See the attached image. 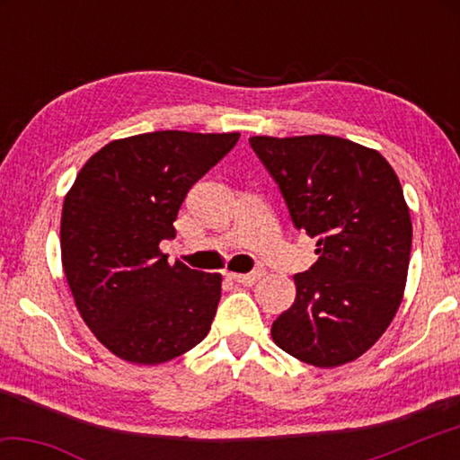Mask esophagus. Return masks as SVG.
<instances>
[{
	"label": "esophagus",
	"instance_id": "34e87169",
	"mask_svg": "<svg viewBox=\"0 0 460 460\" xmlns=\"http://www.w3.org/2000/svg\"><path fill=\"white\" fill-rule=\"evenodd\" d=\"M263 276H266V270H253V271H249V274H229L233 282L243 284V286H253Z\"/></svg>",
	"mask_w": 460,
	"mask_h": 460
}]
</instances>
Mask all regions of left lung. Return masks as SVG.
I'll use <instances>...</instances> for the list:
<instances>
[{"label":"left lung","instance_id":"left-lung-1","mask_svg":"<svg viewBox=\"0 0 460 460\" xmlns=\"http://www.w3.org/2000/svg\"><path fill=\"white\" fill-rule=\"evenodd\" d=\"M318 260L296 274L271 339L321 369L351 363L392 324L408 279L411 221L398 174L377 150L334 136L249 137Z\"/></svg>","mask_w":460,"mask_h":460}]
</instances>
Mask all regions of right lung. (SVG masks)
<instances>
[{
  "instance_id": "add662e5",
  "label": "right lung",
  "mask_w": 460,
  "mask_h": 460,
  "mask_svg": "<svg viewBox=\"0 0 460 460\" xmlns=\"http://www.w3.org/2000/svg\"><path fill=\"white\" fill-rule=\"evenodd\" d=\"M237 139L176 129L113 139L66 192L62 270L84 324L119 359L166 363L211 331L221 274L170 266L160 241L174 239L186 192Z\"/></svg>"
}]
</instances>
